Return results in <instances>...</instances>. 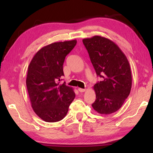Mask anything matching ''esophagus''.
<instances>
[{
  "instance_id": "obj_1",
  "label": "esophagus",
  "mask_w": 153,
  "mask_h": 153,
  "mask_svg": "<svg viewBox=\"0 0 153 153\" xmlns=\"http://www.w3.org/2000/svg\"><path fill=\"white\" fill-rule=\"evenodd\" d=\"M78 90H79V92H84L86 91V89L81 88H78Z\"/></svg>"
}]
</instances>
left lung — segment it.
Returning a JSON list of instances; mask_svg holds the SVG:
<instances>
[{"label": "left lung", "mask_w": 153, "mask_h": 153, "mask_svg": "<svg viewBox=\"0 0 153 153\" xmlns=\"http://www.w3.org/2000/svg\"><path fill=\"white\" fill-rule=\"evenodd\" d=\"M92 65L102 81L94 88L96 100L92 105L100 114L108 115L122 107L131 88L129 61L120 47L111 40L94 36L82 40Z\"/></svg>", "instance_id": "8db88e82"}]
</instances>
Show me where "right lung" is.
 I'll list each match as a JSON object with an SVG mask.
<instances>
[{"label":"right lung","mask_w":153,"mask_h":153,"mask_svg":"<svg viewBox=\"0 0 153 153\" xmlns=\"http://www.w3.org/2000/svg\"><path fill=\"white\" fill-rule=\"evenodd\" d=\"M76 43L73 40L44 46L28 66L26 86L31 105L36 115L46 122L63 120L76 97L71 87L65 83L59 84L58 81L64 76L65 56Z\"/></svg>","instance_id":"obj_1"}]
</instances>
